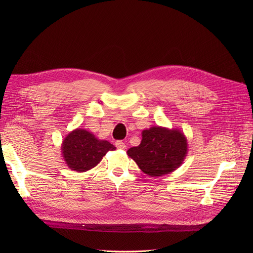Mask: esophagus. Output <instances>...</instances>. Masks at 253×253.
<instances>
[{"mask_svg": "<svg viewBox=\"0 0 253 253\" xmlns=\"http://www.w3.org/2000/svg\"><path fill=\"white\" fill-rule=\"evenodd\" d=\"M115 145H116V148L119 149V150H125L126 148V143L124 141H121V140H118V141L115 142Z\"/></svg>", "mask_w": 253, "mask_h": 253, "instance_id": "34e87169", "label": "esophagus"}]
</instances>
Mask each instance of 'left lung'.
Masks as SVG:
<instances>
[{
	"instance_id": "8db88e82",
	"label": "left lung",
	"mask_w": 253,
	"mask_h": 253,
	"mask_svg": "<svg viewBox=\"0 0 253 253\" xmlns=\"http://www.w3.org/2000/svg\"><path fill=\"white\" fill-rule=\"evenodd\" d=\"M138 147L127 150V155L151 177L170 174L181 166L188 153L187 137L177 128L152 126L142 131Z\"/></svg>"
}]
</instances>
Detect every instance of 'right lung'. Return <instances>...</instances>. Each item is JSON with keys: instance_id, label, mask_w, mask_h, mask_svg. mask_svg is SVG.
<instances>
[{"instance_id": "obj_1", "label": "right lung", "mask_w": 253, "mask_h": 253, "mask_svg": "<svg viewBox=\"0 0 253 253\" xmlns=\"http://www.w3.org/2000/svg\"><path fill=\"white\" fill-rule=\"evenodd\" d=\"M115 148L108 140H100L84 128H76L62 141L61 151L65 164L76 172H86L101 162Z\"/></svg>"}]
</instances>
